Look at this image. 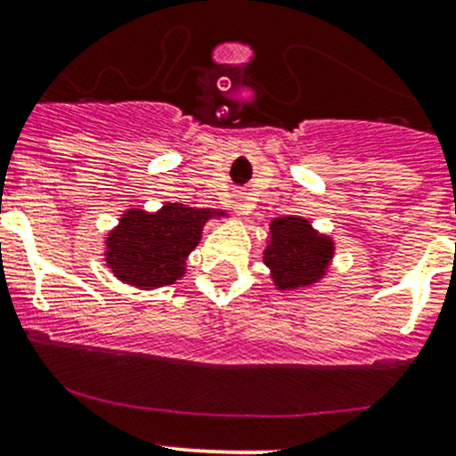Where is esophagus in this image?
Here are the masks:
<instances>
[{
  "label": "esophagus",
  "instance_id": "34e87169",
  "mask_svg": "<svg viewBox=\"0 0 456 456\" xmlns=\"http://www.w3.org/2000/svg\"><path fill=\"white\" fill-rule=\"evenodd\" d=\"M232 208L237 210L239 215L249 213V207H248V202H246V198H243V195H234V198H232Z\"/></svg>",
  "mask_w": 456,
  "mask_h": 456
}]
</instances>
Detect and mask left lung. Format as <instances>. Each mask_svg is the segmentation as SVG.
Masks as SVG:
<instances>
[{
	"mask_svg": "<svg viewBox=\"0 0 456 456\" xmlns=\"http://www.w3.org/2000/svg\"><path fill=\"white\" fill-rule=\"evenodd\" d=\"M335 256V241L320 234L300 215L276 217L269 224L263 263L281 291L306 289L320 282Z\"/></svg>",
	"mask_w": 456,
	"mask_h": 456,
	"instance_id": "obj_1",
	"label": "left lung"
}]
</instances>
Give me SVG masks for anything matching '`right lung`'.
I'll return each mask as SVG.
<instances>
[{"mask_svg":"<svg viewBox=\"0 0 456 456\" xmlns=\"http://www.w3.org/2000/svg\"><path fill=\"white\" fill-rule=\"evenodd\" d=\"M213 217H226V213L178 202L163 204L156 213L126 210L106 237V265L126 285H174L187 273L189 254L198 248L204 224Z\"/></svg>","mask_w":456,"mask_h":456,"instance_id":"add662e5","label":"right lung"}]
</instances>
